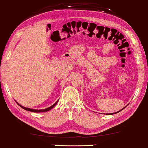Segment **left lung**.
Masks as SVG:
<instances>
[{"mask_svg":"<svg viewBox=\"0 0 148 148\" xmlns=\"http://www.w3.org/2000/svg\"><path fill=\"white\" fill-rule=\"evenodd\" d=\"M126 107V106H125ZM125 107H124L123 108H122L121 110H119V111H117V112H114V113H111V114H106V115H113V114H117V113H118V112H121V110H123Z\"/></svg>","mask_w":148,"mask_h":148,"instance_id":"obj_1","label":"left lung"}]
</instances>
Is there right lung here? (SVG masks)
Returning <instances> with one entry per match:
<instances>
[{
    "label": "right lung",
    "instance_id": "obj_1",
    "mask_svg": "<svg viewBox=\"0 0 148 148\" xmlns=\"http://www.w3.org/2000/svg\"><path fill=\"white\" fill-rule=\"evenodd\" d=\"M58 101H59V100L57 101H56V102H55V103L52 105V106H51L50 107H49V108H46V109H42V110H36V109H32V108H26V107H24V106H21V104H19L18 102H17L16 101V102H17V104L19 105V106H20V107H21L23 109H24V110H27V111H30V112H36V113H39V112H47V111H49V110H50L51 109H52L53 108L56 106V105L57 104V102H58Z\"/></svg>",
    "mask_w": 148,
    "mask_h": 148
}]
</instances>
